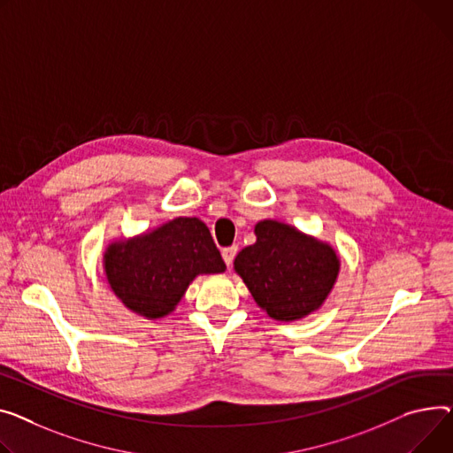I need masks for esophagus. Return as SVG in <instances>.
Segmentation results:
<instances>
[{
  "label": "esophagus",
  "instance_id": "1",
  "mask_svg": "<svg viewBox=\"0 0 453 453\" xmlns=\"http://www.w3.org/2000/svg\"><path fill=\"white\" fill-rule=\"evenodd\" d=\"M236 251H238L236 246H231V248H224V250H222V258H224L226 265H231V264H233V258L236 257Z\"/></svg>",
  "mask_w": 453,
  "mask_h": 453
}]
</instances>
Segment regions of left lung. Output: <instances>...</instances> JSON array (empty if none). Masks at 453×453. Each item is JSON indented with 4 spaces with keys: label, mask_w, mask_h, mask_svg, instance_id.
<instances>
[{
    "label": "left lung",
    "mask_w": 453,
    "mask_h": 453,
    "mask_svg": "<svg viewBox=\"0 0 453 453\" xmlns=\"http://www.w3.org/2000/svg\"><path fill=\"white\" fill-rule=\"evenodd\" d=\"M255 234L257 242L240 251L233 265L258 308L280 322L317 311L337 282V251L279 220H260Z\"/></svg>",
    "instance_id": "left-lung-1"
}]
</instances>
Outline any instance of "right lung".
Masks as SVG:
<instances>
[{"label":"right lung","mask_w":453,"mask_h":453,"mask_svg":"<svg viewBox=\"0 0 453 453\" xmlns=\"http://www.w3.org/2000/svg\"><path fill=\"white\" fill-rule=\"evenodd\" d=\"M104 271L119 303L157 320L174 311L198 275L224 273L226 264L200 219L178 217L133 238L112 240Z\"/></svg>","instance_id":"right-lung-1"}]
</instances>
